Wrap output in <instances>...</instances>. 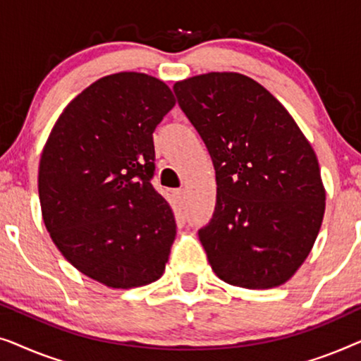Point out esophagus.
<instances>
[{"label": "esophagus", "mask_w": 361, "mask_h": 361, "mask_svg": "<svg viewBox=\"0 0 361 361\" xmlns=\"http://www.w3.org/2000/svg\"><path fill=\"white\" fill-rule=\"evenodd\" d=\"M174 195H176V199L180 202H184V199H185V192H184V189H177V190H174Z\"/></svg>", "instance_id": "34e87169"}]
</instances>
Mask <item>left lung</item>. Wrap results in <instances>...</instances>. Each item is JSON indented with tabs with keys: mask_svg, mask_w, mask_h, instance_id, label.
I'll use <instances>...</instances> for the list:
<instances>
[{
	"mask_svg": "<svg viewBox=\"0 0 361 361\" xmlns=\"http://www.w3.org/2000/svg\"><path fill=\"white\" fill-rule=\"evenodd\" d=\"M174 93L215 167V210L199 230L212 269L240 288L286 283L307 258L324 219L312 146L288 110L241 73L187 78Z\"/></svg>",
	"mask_w": 361,
	"mask_h": 361,
	"instance_id": "left-lung-1",
	"label": "left lung"
}]
</instances>
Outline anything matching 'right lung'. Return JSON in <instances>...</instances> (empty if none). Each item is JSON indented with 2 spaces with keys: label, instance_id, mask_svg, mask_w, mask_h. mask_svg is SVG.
I'll list each match as a JSON object with an SVG mask.
<instances>
[{
  "label": "right lung",
  "instance_id": "1",
  "mask_svg": "<svg viewBox=\"0 0 361 361\" xmlns=\"http://www.w3.org/2000/svg\"><path fill=\"white\" fill-rule=\"evenodd\" d=\"M176 105L146 73L103 77L59 116L39 164V200L51 238L68 263L116 289L164 273L176 220L157 194L152 133Z\"/></svg>",
  "mask_w": 361,
  "mask_h": 361
}]
</instances>
